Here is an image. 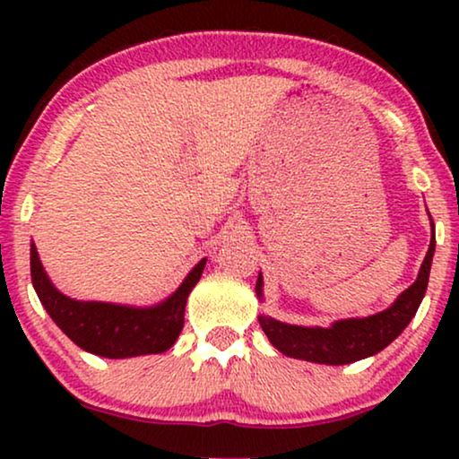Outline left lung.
<instances>
[{
  "label": "left lung",
  "instance_id": "obj_1",
  "mask_svg": "<svg viewBox=\"0 0 459 459\" xmlns=\"http://www.w3.org/2000/svg\"><path fill=\"white\" fill-rule=\"evenodd\" d=\"M430 230L429 253L424 256L416 281L407 290L401 292L388 309L368 317L338 319V322H332L325 328H322V325L284 324L269 316H259V324L267 334L269 342L286 357L311 363H324V366H344V363H353L380 353L382 349H386L407 328V324L411 322L420 303H422L426 286H429L432 255H435L437 244L432 217ZM255 290L259 300H263L261 273L256 278Z\"/></svg>",
  "mask_w": 459,
  "mask_h": 459
}]
</instances>
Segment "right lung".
<instances>
[{"instance_id":"obj_1","label":"right lung","mask_w":459,"mask_h":459,"mask_svg":"<svg viewBox=\"0 0 459 459\" xmlns=\"http://www.w3.org/2000/svg\"><path fill=\"white\" fill-rule=\"evenodd\" d=\"M204 265L206 259L198 261L178 290L150 307L77 300L52 284L35 242H30V280L48 316L77 347L108 359L156 355L171 349L184 328L187 297L198 284Z\"/></svg>"}]
</instances>
